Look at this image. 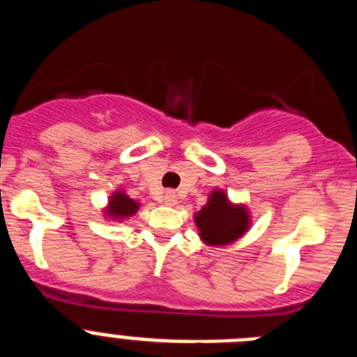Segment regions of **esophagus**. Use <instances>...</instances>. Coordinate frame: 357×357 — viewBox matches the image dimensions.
<instances>
[{
	"mask_svg": "<svg viewBox=\"0 0 357 357\" xmlns=\"http://www.w3.org/2000/svg\"><path fill=\"white\" fill-rule=\"evenodd\" d=\"M175 202H176V195L173 193V191H166V193H164V204H166V206H173Z\"/></svg>",
	"mask_w": 357,
	"mask_h": 357,
	"instance_id": "esophagus-1",
	"label": "esophagus"
}]
</instances>
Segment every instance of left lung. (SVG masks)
<instances>
[{
	"mask_svg": "<svg viewBox=\"0 0 357 357\" xmlns=\"http://www.w3.org/2000/svg\"><path fill=\"white\" fill-rule=\"evenodd\" d=\"M200 238L207 245H227L243 236L248 227V213L245 207L232 206L223 191H213L207 206L195 216Z\"/></svg>",
	"mask_w": 357,
	"mask_h": 357,
	"instance_id": "1",
	"label": "left lung"
}]
</instances>
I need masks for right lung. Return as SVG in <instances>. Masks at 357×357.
Here are the masks:
<instances>
[{"label":"right lung","instance_id":"right-lung-1","mask_svg":"<svg viewBox=\"0 0 357 357\" xmlns=\"http://www.w3.org/2000/svg\"><path fill=\"white\" fill-rule=\"evenodd\" d=\"M137 209H139V204H137V202L128 198L123 191H118V193H114L112 198H110L109 211H107V213L112 218H125L134 214Z\"/></svg>","mask_w":357,"mask_h":357}]
</instances>
